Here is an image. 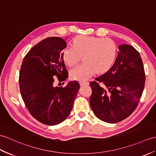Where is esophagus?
<instances>
[{"label": "esophagus", "instance_id": "1", "mask_svg": "<svg viewBox=\"0 0 156 156\" xmlns=\"http://www.w3.org/2000/svg\"><path fill=\"white\" fill-rule=\"evenodd\" d=\"M79 83H80V85H81V86L87 85L89 84V83H88V82H86V81H80V82H79Z\"/></svg>", "mask_w": 156, "mask_h": 156}]
</instances>
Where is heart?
I'll return each mask as SVG.
<instances>
[{
    "label": "heart",
    "instance_id": "heart-1",
    "mask_svg": "<svg viewBox=\"0 0 156 156\" xmlns=\"http://www.w3.org/2000/svg\"><path fill=\"white\" fill-rule=\"evenodd\" d=\"M117 47L108 38L79 36L73 41V47L62 50V57L67 66L73 67L81 60L84 62L71 69L70 77L76 81H86L94 71L102 73L111 67L116 57Z\"/></svg>",
    "mask_w": 156,
    "mask_h": 156
}]
</instances>
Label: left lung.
Returning <instances> with one entry per match:
<instances>
[{
	"label": "left lung",
	"instance_id": "1",
	"mask_svg": "<svg viewBox=\"0 0 156 156\" xmlns=\"http://www.w3.org/2000/svg\"><path fill=\"white\" fill-rule=\"evenodd\" d=\"M119 49L112 67L90 83L91 109L98 119L112 124L126 119L134 111L146 81L138 51L128 44L120 45Z\"/></svg>",
	"mask_w": 156,
	"mask_h": 156
}]
</instances>
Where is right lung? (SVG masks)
Here are the masks:
<instances>
[{
	"mask_svg": "<svg viewBox=\"0 0 156 156\" xmlns=\"http://www.w3.org/2000/svg\"><path fill=\"white\" fill-rule=\"evenodd\" d=\"M66 46L59 37L43 40L26 55L20 70V90L26 107L34 118L49 126L69 115L80 87L76 81L65 87L54 86L55 75L63 81L68 77L62 57Z\"/></svg>",
	"mask_w": 156,
	"mask_h": 156,
	"instance_id": "obj_1",
	"label": "right lung"
}]
</instances>
